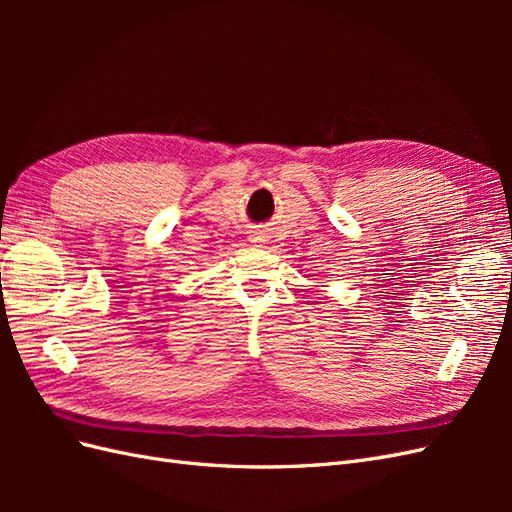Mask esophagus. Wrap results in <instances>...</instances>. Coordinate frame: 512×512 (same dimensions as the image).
Returning <instances> with one entry per match:
<instances>
[{
  "label": "esophagus",
  "instance_id": "obj_1",
  "mask_svg": "<svg viewBox=\"0 0 512 512\" xmlns=\"http://www.w3.org/2000/svg\"><path fill=\"white\" fill-rule=\"evenodd\" d=\"M252 241H254V243H265L267 239H265V237H262V235H260V232H256V235H254V239H252Z\"/></svg>",
  "mask_w": 512,
  "mask_h": 512
}]
</instances>
